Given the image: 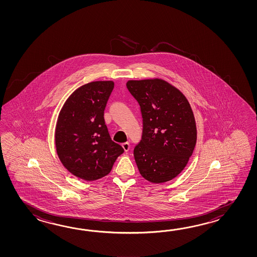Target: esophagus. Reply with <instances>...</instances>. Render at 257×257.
Listing matches in <instances>:
<instances>
[{
	"mask_svg": "<svg viewBox=\"0 0 257 257\" xmlns=\"http://www.w3.org/2000/svg\"><path fill=\"white\" fill-rule=\"evenodd\" d=\"M122 147H123L125 152H127V151H130V148H131V146H130V143H128V142H125V143H123V144H122Z\"/></svg>",
	"mask_w": 257,
	"mask_h": 257,
	"instance_id": "esophagus-1",
	"label": "esophagus"
}]
</instances>
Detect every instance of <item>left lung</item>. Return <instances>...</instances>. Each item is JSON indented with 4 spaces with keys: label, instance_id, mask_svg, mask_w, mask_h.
<instances>
[{
    "label": "left lung",
    "instance_id": "left-lung-1",
    "mask_svg": "<svg viewBox=\"0 0 257 257\" xmlns=\"http://www.w3.org/2000/svg\"><path fill=\"white\" fill-rule=\"evenodd\" d=\"M126 88L141 106L142 141L134 158L143 178L154 184L174 179L185 169L197 143V126L184 93L159 78L130 80Z\"/></svg>",
    "mask_w": 257,
    "mask_h": 257
}]
</instances>
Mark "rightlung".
<instances>
[{
    "instance_id": "obj_1",
    "label": "right lung",
    "mask_w": 257,
    "mask_h": 257,
    "mask_svg": "<svg viewBox=\"0 0 257 257\" xmlns=\"http://www.w3.org/2000/svg\"><path fill=\"white\" fill-rule=\"evenodd\" d=\"M113 88V81H96L77 88L57 119V154L66 169L83 180L108 175L124 153L119 144L112 142L104 123V108Z\"/></svg>"
}]
</instances>
